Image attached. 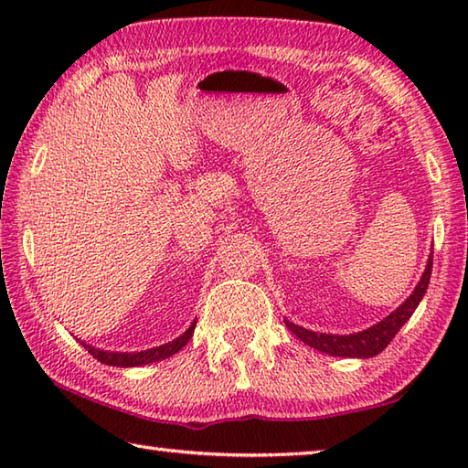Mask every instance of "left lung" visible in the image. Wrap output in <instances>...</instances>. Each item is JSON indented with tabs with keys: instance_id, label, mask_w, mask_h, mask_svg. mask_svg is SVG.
I'll return each instance as SVG.
<instances>
[{
	"instance_id": "obj_1",
	"label": "left lung",
	"mask_w": 468,
	"mask_h": 468,
	"mask_svg": "<svg viewBox=\"0 0 468 468\" xmlns=\"http://www.w3.org/2000/svg\"><path fill=\"white\" fill-rule=\"evenodd\" d=\"M431 273H432V255L429 263H426L420 283L416 285V290L412 292L409 300H406L399 310L384 317L382 322L367 327L364 332L350 334V335H334V334H315L312 330H305L302 325L292 324L290 320H285V325L290 327V330L300 337L303 344L312 346L324 354L342 356V357H372L376 354H380L384 347L394 340V335L400 332V327L410 320V315L414 314L416 307H419L426 290H429Z\"/></svg>"
}]
</instances>
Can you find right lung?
<instances>
[{"label":"right lung","instance_id":"add662e5","mask_svg":"<svg viewBox=\"0 0 468 468\" xmlns=\"http://www.w3.org/2000/svg\"><path fill=\"white\" fill-rule=\"evenodd\" d=\"M195 325L197 322L191 324V327L181 335L176 337V340L168 342L165 346H158L153 347V350H146V352H134V354H118V352H104V350H98V347L90 346V344H84V350H88V354L94 356L98 362L108 364V366H121V367H131V366H143V364H151V362H158V360H165V357L176 354L181 347L191 340V335L195 332Z\"/></svg>","mask_w":468,"mask_h":468}]
</instances>
